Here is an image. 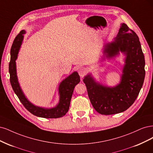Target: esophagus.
<instances>
[{
    "mask_svg": "<svg viewBox=\"0 0 153 153\" xmlns=\"http://www.w3.org/2000/svg\"><path fill=\"white\" fill-rule=\"evenodd\" d=\"M86 72H87V71L86 69V68H85V67H81L79 68V70H78L79 74V76L81 77L85 76V74H86Z\"/></svg>",
    "mask_w": 153,
    "mask_h": 153,
    "instance_id": "esophagus-1",
    "label": "esophagus"
}]
</instances>
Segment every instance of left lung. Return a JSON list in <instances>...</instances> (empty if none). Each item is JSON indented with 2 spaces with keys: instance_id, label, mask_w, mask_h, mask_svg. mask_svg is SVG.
Returning <instances> with one entry per match:
<instances>
[{
  "instance_id": "obj_1",
  "label": "left lung",
  "mask_w": 153,
  "mask_h": 153,
  "mask_svg": "<svg viewBox=\"0 0 153 153\" xmlns=\"http://www.w3.org/2000/svg\"><path fill=\"white\" fill-rule=\"evenodd\" d=\"M120 51L126 55L121 82L114 87H107L95 82L90 74L83 79L90 102L97 112L111 115L126 111L134 103L145 78V59L139 38L125 23H122L114 41L105 45L107 58Z\"/></svg>"
}]
</instances>
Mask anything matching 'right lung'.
Here are the masks:
<instances>
[{
	"label": "right lung",
	"instance_id": "add662e5",
	"mask_svg": "<svg viewBox=\"0 0 153 153\" xmlns=\"http://www.w3.org/2000/svg\"><path fill=\"white\" fill-rule=\"evenodd\" d=\"M25 33V31L22 30L18 34L14 39L11 48V60L9 64V72L13 90L23 106L32 114L44 118H58L63 117L66 114L69 109L74 89L75 86L80 82V77L77 72H74L62 81L58 88L60 101L56 107L51 109H46L33 105L23 94L19 86L16 76V60L23 41V34Z\"/></svg>",
	"mask_w": 153,
	"mask_h": 153
}]
</instances>
